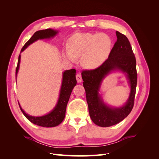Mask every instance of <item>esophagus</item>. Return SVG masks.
I'll return each instance as SVG.
<instances>
[{"mask_svg": "<svg viewBox=\"0 0 159 159\" xmlns=\"http://www.w3.org/2000/svg\"><path fill=\"white\" fill-rule=\"evenodd\" d=\"M76 80L78 83H81L82 81V78H81V75L80 73H78L76 74Z\"/></svg>", "mask_w": 159, "mask_h": 159, "instance_id": "34e87169", "label": "esophagus"}]
</instances>
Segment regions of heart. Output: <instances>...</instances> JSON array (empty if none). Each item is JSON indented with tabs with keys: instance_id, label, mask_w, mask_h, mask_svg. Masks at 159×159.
<instances>
[{
	"instance_id": "1",
	"label": "heart",
	"mask_w": 159,
	"mask_h": 159,
	"mask_svg": "<svg viewBox=\"0 0 159 159\" xmlns=\"http://www.w3.org/2000/svg\"><path fill=\"white\" fill-rule=\"evenodd\" d=\"M112 45V40L105 34L77 33L70 38L69 49L64 50V55L70 60L83 55V65L88 68L94 69L107 59Z\"/></svg>"
}]
</instances>
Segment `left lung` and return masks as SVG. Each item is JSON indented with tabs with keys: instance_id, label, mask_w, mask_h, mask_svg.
I'll return each mask as SVG.
<instances>
[{
	"instance_id": "obj_1",
	"label": "left lung",
	"mask_w": 159,
	"mask_h": 159,
	"mask_svg": "<svg viewBox=\"0 0 159 159\" xmlns=\"http://www.w3.org/2000/svg\"><path fill=\"white\" fill-rule=\"evenodd\" d=\"M117 40L108 58L98 68L81 72L85 90L89 116L92 121L102 127L116 125L128 116L134 105L137 83L136 59L128 38L116 32ZM121 70L126 74L131 88L128 102L120 108H111L103 102L98 93L104 78L113 70Z\"/></svg>"
}]
</instances>
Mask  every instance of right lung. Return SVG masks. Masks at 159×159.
<instances>
[{
	"label": "right lung",
	"mask_w": 159,
	"mask_h": 159,
	"mask_svg": "<svg viewBox=\"0 0 159 159\" xmlns=\"http://www.w3.org/2000/svg\"><path fill=\"white\" fill-rule=\"evenodd\" d=\"M57 32H58V31L51 29V28L38 30L30 38V39L22 47L21 52H23L28 46L32 44L35 41L40 39H48V38H53L57 34ZM20 55H19L18 64L16 68V81L18 71L19 70V66H20ZM75 72L76 71L75 69H71L69 70H66L63 73V78H62V83L59 99L55 107L51 112L40 117L31 116V115H28L25 112V111L22 109L20 104L18 103L19 107H20V110L22 111L24 115L31 123L38 126L44 127H53L60 125L64 119L67 104H68L69 101L72 89H74V86H75L77 84L75 78Z\"/></svg>",
	"instance_id": "right-lung-1"
}]
</instances>
